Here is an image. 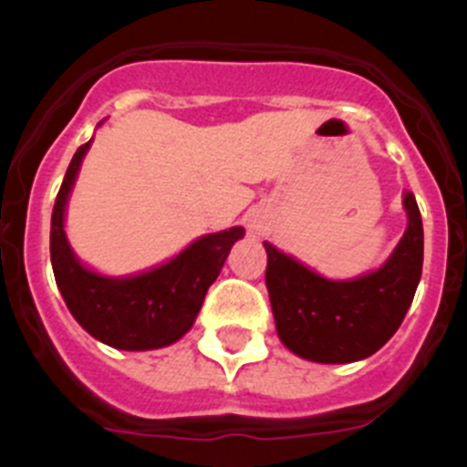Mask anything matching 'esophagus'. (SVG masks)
<instances>
[{"instance_id": "esophagus-1", "label": "esophagus", "mask_w": 467, "mask_h": 467, "mask_svg": "<svg viewBox=\"0 0 467 467\" xmlns=\"http://www.w3.org/2000/svg\"><path fill=\"white\" fill-rule=\"evenodd\" d=\"M247 229L253 231V234H262L264 231V224H262V220H259V217H250V220H247Z\"/></svg>"}]
</instances>
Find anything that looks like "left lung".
Masks as SVG:
<instances>
[{"instance_id": "obj_1", "label": "left lung", "mask_w": 467, "mask_h": 467, "mask_svg": "<svg viewBox=\"0 0 467 467\" xmlns=\"http://www.w3.org/2000/svg\"><path fill=\"white\" fill-rule=\"evenodd\" d=\"M407 231L381 269L353 280H327L290 254L266 247V287L278 337L304 360L344 365L386 344L410 311L423 269V222L404 192Z\"/></svg>"}]
</instances>
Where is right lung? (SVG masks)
<instances>
[{
  "mask_svg": "<svg viewBox=\"0 0 467 467\" xmlns=\"http://www.w3.org/2000/svg\"><path fill=\"white\" fill-rule=\"evenodd\" d=\"M88 147L90 142L81 144L72 156L53 205L51 264L57 290L74 320L111 348L151 350L175 344L192 329L205 292L245 229L208 234L171 262L128 278H107L86 269L65 236V205Z\"/></svg>",
  "mask_w": 467,
  "mask_h": 467,
  "instance_id": "obj_1",
  "label": "right lung"
}]
</instances>
